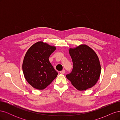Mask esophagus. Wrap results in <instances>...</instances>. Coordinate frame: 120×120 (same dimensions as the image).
I'll return each instance as SVG.
<instances>
[{
    "label": "esophagus",
    "instance_id": "1",
    "mask_svg": "<svg viewBox=\"0 0 120 120\" xmlns=\"http://www.w3.org/2000/svg\"><path fill=\"white\" fill-rule=\"evenodd\" d=\"M65 72H66V71H65L64 70L60 71V73L61 74H65Z\"/></svg>",
    "mask_w": 120,
    "mask_h": 120
}]
</instances>
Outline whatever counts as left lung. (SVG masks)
Wrapping results in <instances>:
<instances>
[{"mask_svg":"<svg viewBox=\"0 0 120 120\" xmlns=\"http://www.w3.org/2000/svg\"><path fill=\"white\" fill-rule=\"evenodd\" d=\"M73 68L67 78L79 90H85L95 86L101 72L100 60L94 50L86 45L69 49Z\"/></svg>","mask_w":120,"mask_h":120,"instance_id":"left-lung-1","label":"left lung"}]
</instances>
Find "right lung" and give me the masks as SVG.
<instances>
[{"label":"right lung","mask_w":120,"mask_h":120,"mask_svg":"<svg viewBox=\"0 0 120 120\" xmlns=\"http://www.w3.org/2000/svg\"><path fill=\"white\" fill-rule=\"evenodd\" d=\"M56 47L38 41L28 49L22 63L24 78L29 84L38 90L46 88L56 78L57 72L49 58Z\"/></svg>","instance_id":"obj_1"}]
</instances>
